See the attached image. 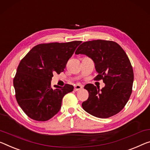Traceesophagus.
<instances>
[{"label": "esophagus", "instance_id": "34e87169", "mask_svg": "<svg viewBox=\"0 0 150 150\" xmlns=\"http://www.w3.org/2000/svg\"><path fill=\"white\" fill-rule=\"evenodd\" d=\"M83 88V86L81 84H76L74 86V90L76 91H80V90Z\"/></svg>", "mask_w": 150, "mask_h": 150}]
</instances>
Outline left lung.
Instances as JSON below:
<instances>
[{"instance_id": "8db88e82", "label": "left lung", "mask_w": 150, "mask_h": 150, "mask_svg": "<svg viewBox=\"0 0 150 150\" xmlns=\"http://www.w3.org/2000/svg\"><path fill=\"white\" fill-rule=\"evenodd\" d=\"M76 54H84L94 62L104 88L93 84L84 86L88 98L82 103L85 111L98 118H109L121 111L132 93L133 71L127 56L118 43L112 41L93 40L82 43Z\"/></svg>"}]
</instances>
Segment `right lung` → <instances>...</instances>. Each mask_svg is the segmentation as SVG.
Here are the masks:
<instances>
[{"label":"right lung","mask_w":150,"mask_h":150,"mask_svg":"<svg viewBox=\"0 0 150 150\" xmlns=\"http://www.w3.org/2000/svg\"><path fill=\"white\" fill-rule=\"evenodd\" d=\"M82 41L43 43L33 47L19 63L13 80L16 99L27 116L39 121L52 118L60 110L72 85L51 87L53 74H59Z\"/></svg>","instance_id":"obj_1"}]
</instances>
